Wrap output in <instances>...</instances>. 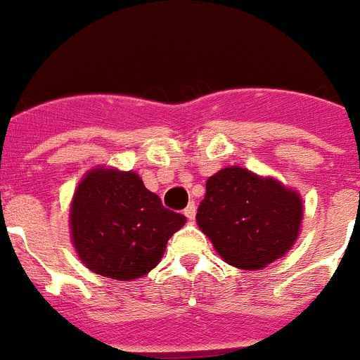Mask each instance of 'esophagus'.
<instances>
[{"instance_id": "esophagus-1", "label": "esophagus", "mask_w": 360, "mask_h": 360, "mask_svg": "<svg viewBox=\"0 0 360 360\" xmlns=\"http://www.w3.org/2000/svg\"><path fill=\"white\" fill-rule=\"evenodd\" d=\"M195 214H198V206H195V202L192 201L186 208H184V215H186L188 219H193L195 217Z\"/></svg>"}]
</instances>
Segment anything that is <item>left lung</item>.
<instances>
[{"label": "left lung", "instance_id": "1", "mask_svg": "<svg viewBox=\"0 0 360 360\" xmlns=\"http://www.w3.org/2000/svg\"><path fill=\"white\" fill-rule=\"evenodd\" d=\"M195 219L228 264L259 270L293 246L302 202L279 181L233 167L206 181Z\"/></svg>", "mask_w": 360, "mask_h": 360}]
</instances>
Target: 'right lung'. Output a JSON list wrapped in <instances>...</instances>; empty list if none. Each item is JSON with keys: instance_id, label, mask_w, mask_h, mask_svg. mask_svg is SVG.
Here are the masks:
<instances>
[{"instance_id": "1", "label": "right lung", "mask_w": 360, "mask_h": 360, "mask_svg": "<svg viewBox=\"0 0 360 360\" xmlns=\"http://www.w3.org/2000/svg\"><path fill=\"white\" fill-rule=\"evenodd\" d=\"M70 223L86 268L103 277L132 281L158 266L168 239L186 217L165 208L134 172L99 168L77 186Z\"/></svg>"}]
</instances>
